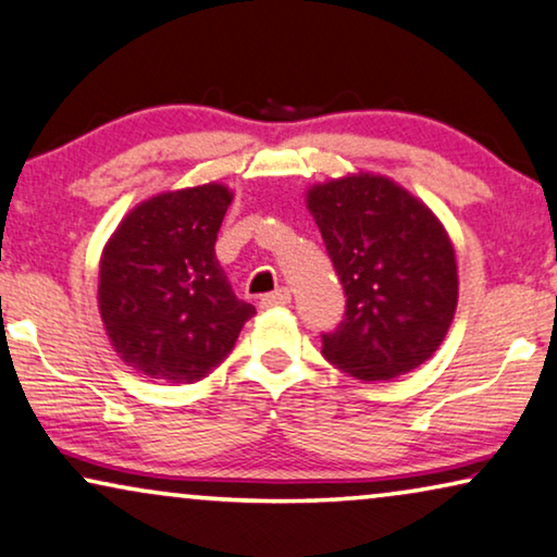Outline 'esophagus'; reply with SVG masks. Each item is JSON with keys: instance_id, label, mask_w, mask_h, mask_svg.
Returning <instances> with one entry per match:
<instances>
[{"instance_id": "34e87169", "label": "esophagus", "mask_w": 557, "mask_h": 557, "mask_svg": "<svg viewBox=\"0 0 557 557\" xmlns=\"http://www.w3.org/2000/svg\"><path fill=\"white\" fill-rule=\"evenodd\" d=\"M289 302H293V295H289L287 287H280V289H275V293L264 295L260 300L262 308H285V305H289Z\"/></svg>"}]
</instances>
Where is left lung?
Instances as JSON below:
<instances>
[{
    "instance_id": "left-lung-1",
    "label": "left lung",
    "mask_w": 557,
    "mask_h": 557,
    "mask_svg": "<svg viewBox=\"0 0 557 557\" xmlns=\"http://www.w3.org/2000/svg\"><path fill=\"white\" fill-rule=\"evenodd\" d=\"M308 209L346 293L323 356L360 381H386L442 346L457 310V260L444 226L383 176L312 186Z\"/></svg>"
}]
</instances>
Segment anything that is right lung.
Listing matches in <instances>:
<instances>
[{"label":"right lung","instance_id":"right-lung-1","mask_svg":"<svg viewBox=\"0 0 557 557\" xmlns=\"http://www.w3.org/2000/svg\"><path fill=\"white\" fill-rule=\"evenodd\" d=\"M230 201L219 184L159 194L133 209L103 249L98 300L108 338L151 379L201 381L255 315L214 252Z\"/></svg>","mask_w":557,"mask_h":557}]
</instances>
